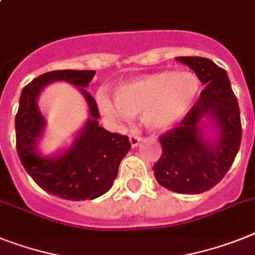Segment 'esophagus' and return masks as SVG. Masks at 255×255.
<instances>
[{
	"mask_svg": "<svg viewBox=\"0 0 255 255\" xmlns=\"http://www.w3.org/2000/svg\"><path fill=\"white\" fill-rule=\"evenodd\" d=\"M141 141H142V137H141V136H137V134L134 133L129 134V142H131L132 147H137Z\"/></svg>",
	"mask_w": 255,
	"mask_h": 255,
	"instance_id": "1",
	"label": "esophagus"
}]
</instances>
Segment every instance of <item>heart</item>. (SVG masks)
I'll return each mask as SVG.
<instances>
[{"mask_svg":"<svg viewBox=\"0 0 255 255\" xmlns=\"http://www.w3.org/2000/svg\"><path fill=\"white\" fill-rule=\"evenodd\" d=\"M200 93V80L190 71H159L141 75L114 88V102L98 96L108 117H138L145 127L163 131L183 119Z\"/></svg>","mask_w":255,"mask_h":255,"instance_id":"heart-1","label":"heart"}]
</instances>
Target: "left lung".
<instances>
[{"instance_id": "left-lung-1", "label": "left lung", "mask_w": 255, "mask_h": 255, "mask_svg": "<svg viewBox=\"0 0 255 255\" xmlns=\"http://www.w3.org/2000/svg\"><path fill=\"white\" fill-rule=\"evenodd\" d=\"M205 87L179 127L159 137L162 157L154 176L176 193H202L232 166L241 142L240 109L226 70L202 57H177Z\"/></svg>"}]
</instances>
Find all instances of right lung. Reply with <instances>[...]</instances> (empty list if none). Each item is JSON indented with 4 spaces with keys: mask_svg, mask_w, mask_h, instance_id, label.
Listing matches in <instances>:
<instances>
[{
    "mask_svg": "<svg viewBox=\"0 0 255 255\" xmlns=\"http://www.w3.org/2000/svg\"><path fill=\"white\" fill-rule=\"evenodd\" d=\"M93 70H59L40 75L23 88L15 117L16 150L23 167L38 187L63 200H95L113 187L119 164L131 149L127 136L111 133L98 126L97 104L84 88ZM54 81H66L86 98L90 117L67 148L44 156L38 149L46 121L37 100L43 88Z\"/></svg>",
    "mask_w": 255,
    "mask_h": 255,
    "instance_id": "right-lung-1",
    "label": "right lung"
}]
</instances>
